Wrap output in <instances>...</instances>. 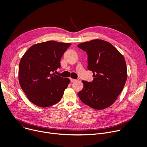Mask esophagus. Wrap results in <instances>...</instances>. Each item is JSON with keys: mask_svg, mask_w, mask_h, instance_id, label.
I'll return each instance as SVG.
<instances>
[{"mask_svg": "<svg viewBox=\"0 0 147 147\" xmlns=\"http://www.w3.org/2000/svg\"><path fill=\"white\" fill-rule=\"evenodd\" d=\"M77 81V80H75V79L70 78V82H75V81Z\"/></svg>", "mask_w": 147, "mask_h": 147, "instance_id": "34e87169", "label": "esophagus"}]
</instances>
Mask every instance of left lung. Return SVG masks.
Returning <instances> with one entry per match:
<instances>
[{
  "label": "left lung",
  "mask_w": 147,
  "mask_h": 147,
  "mask_svg": "<svg viewBox=\"0 0 147 147\" xmlns=\"http://www.w3.org/2000/svg\"><path fill=\"white\" fill-rule=\"evenodd\" d=\"M77 47L86 52L88 70L94 77L91 82L82 81L84 87L78 92V96L93 109H105L116 100L126 82L124 58L111 44L103 40H92Z\"/></svg>",
  "instance_id": "obj_1"
}]
</instances>
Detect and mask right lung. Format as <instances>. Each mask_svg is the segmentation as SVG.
<instances>
[{
    "instance_id": "right-lung-1",
    "label": "right lung",
    "mask_w": 147,
    "mask_h": 147,
    "mask_svg": "<svg viewBox=\"0 0 147 147\" xmlns=\"http://www.w3.org/2000/svg\"><path fill=\"white\" fill-rule=\"evenodd\" d=\"M71 44L50 40L31 47L21 59L18 80L28 99L39 107L59 102L70 82L53 72L60 67V59Z\"/></svg>"
}]
</instances>
